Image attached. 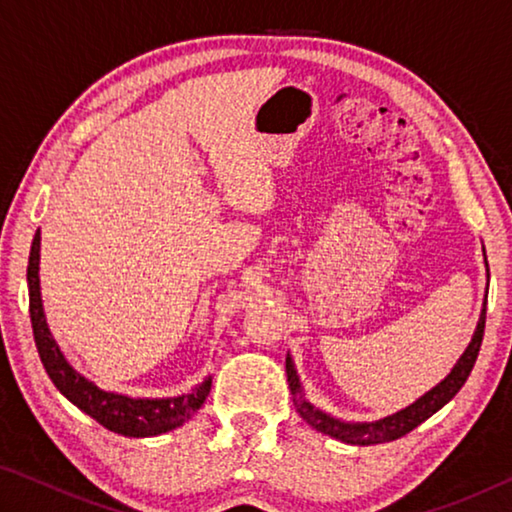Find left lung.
I'll use <instances>...</instances> for the list:
<instances>
[{"instance_id":"obj_1","label":"left lung","mask_w":512,"mask_h":512,"mask_svg":"<svg viewBox=\"0 0 512 512\" xmlns=\"http://www.w3.org/2000/svg\"><path fill=\"white\" fill-rule=\"evenodd\" d=\"M485 266H488V259H485ZM483 329H485V307L481 311V318H479V325H476V332L472 336V343L467 345V350L463 352V357L458 359L454 370L449 372V375L440 381L433 391L422 395L418 402L406 406V409L400 413L388 415V418L379 420V422L348 424V422H341L336 418H329L327 413L314 409V406H311L305 397H302V388H300V381L296 375V368H293L291 357H287V377H289L291 393L296 395V400H293L296 402V411L300 413V418L307 420L314 429L323 431L332 438H339L348 445H379V443H388V440L402 438V436H406V433L418 427V424L431 418V415L438 409H443V406L452 400L458 391H461L474 368L476 357H479Z\"/></svg>"}]
</instances>
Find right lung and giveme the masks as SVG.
I'll use <instances>...</instances> for the list:
<instances>
[{
	"label": "right lung",
	"instance_id": "1",
	"mask_svg": "<svg viewBox=\"0 0 512 512\" xmlns=\"http://www.w3.org/2000/svg\"><path fill=\"white\" fill-rule=\"evenodd\" d=\"M38 262H40V230L36 232L29 253L27 266V282H29V314L33 339L40 354L42 366H45L49 379L63 393L69 402L79 406L83 413L97 420L103 427L121 433L128 438H146L158 436V433L171 431L183 424L185 420L201 409L205 397L210 395L212 381L205 379L201 386L194 388L189 395L167 397V400H133V397L106 393L92 384V381L79 375L60 352L58 343L51 336L45 311H42L40 300V277H38Z\"/></svg>",
	"mask_w": 512,
	"mask_h": 512
}]
</instances>
